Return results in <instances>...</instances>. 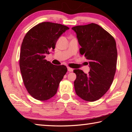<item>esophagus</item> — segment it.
<instances>
[{"label":"esophagus","mask_w":132,"mask_h":132,"mask_svg":"<svg viewBox=\"0 0 132 132\" xmlns=\"http://www.w3.org/2000/svg\"><path fill=\"white\" fill-rule=\"evenodd\" d=\"M68 70L69 71H73V69L70 68H68Z\"/></svg>","instance_id":"1"}]
</instances>
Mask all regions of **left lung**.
I'll return each instance as SVG.
<instances>
[{
  "mask_svg": "<svg viewBox=\"0 0 132 132\" xmlns=\"http://www.w3.org/2000/svg\"><path fill=\"white\" fill-rule=\"evenodd\" d=\"M71 29L81 46L80 53L84 55L90 68L87 75L80 69L73 70L76 75L74 82L76 93L85 101H95L107 92L113 82L118 57L115 40L94 23Z\"/></svg>",
  "mask_w": 132,
  "mask_h": 132,
  "instance_id": "obj_1",
  "label": "left lung"
}]
</instances>
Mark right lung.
Masks as SVG:
<instances>
[{
    "label": "right lung",
    "instance_id": "right-lung-1",
    "mask_svg": "<svg viewBox=\"0 0 132 132\" xmlns=\"http://www.w3.org/2000/svg\"><path fill=\"white\" fill-rule=\"evenodd\" d=\"M69 29L60 24L43 22L29 30L24 38L20 68L26 88L35 99L45 101L57 93L68 70L64 65H54L45 57L54 50L58 38Z\"/></svg>",
    "mask_w": 132,
    "mask_h": 132
}]
</instances>
